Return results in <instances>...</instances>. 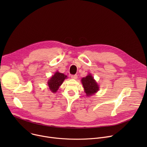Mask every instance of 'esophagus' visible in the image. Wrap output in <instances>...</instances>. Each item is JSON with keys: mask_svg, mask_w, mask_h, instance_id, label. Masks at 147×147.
<instances>
[{"mask_svg": "<svg viewBox=\"0 0 147 147\" xmlns=\"http://www.w3.org/2000/svg\"><path fill=\"white\" fill-rule=\"evenodd\" d=\"M77 77H78V76H77V75H76V74H75V75H71V78H73V79H74V80L77 79Z\"/></svg>", "mask_w": 147, "mask_h": 147, "instance_id": "34e87169", "label": "esophagus"}]
</instances>
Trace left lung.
<instances>
[{"label": "left lung", "instance_id": "8db88e82", "mask_svg": "<svg viewBox=\"0 0 147 147\" xmlns=\"http://www.w3.org/2000/svg\"><path fill=\"white\" fill-rule=\"evenodd\" d=\"M81 82L88 96L94 95L99 90V86L91 74H89L86 77H83L81 79Z\"/></svg>", "mask_w": 147, "mask_h": 147}]
</instances>
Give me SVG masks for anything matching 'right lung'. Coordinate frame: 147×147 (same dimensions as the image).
Instances as JSON below:
<instances>
[{
	"instance_id": "add662e5",
	"label": "right lung",
	"mask_w": 147,
	"mask_h": 147,
	"mask_svg": "<svg viewBox=\"0 0 147 147\" xmlns=\"http://www.w3.org/2000/svg\"><path fill=\"white\" fill-rule=\"evenodd\" d=\"M66 78H67V76L58 71L56 72L48 81V84L50 90L52 92H56L59 87Z\"/></svg>"
}]
</instances>
